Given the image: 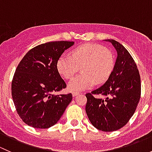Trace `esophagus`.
Listing matches in <instances>:
<instances>
[{"label": "esophagus", "mask_w": 152, "mask_h": 152, "mask_svg": "<svg viewBox=\"0 0 152 152\" xmlns=\"http://www.w3.org/2000/svg\"><path fill=\"white\" fill-rule=\"evenodd\" d=\"M79 94H80V93H79V92H73V93H72V95H73V97H76V96H78V95Z\"/></svg>", "instance_id": "esophagus-1"}]
</instances>
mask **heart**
<instances>
[{"instance_id": "b5f03b06", "label": "heart", "mask_w": 152, "mask_h": 152, "mask_svg": "<svg viewBox=\"0 0 152 152\" xmlns=\"http://www.w3.org/2000/svg\"><path fill=\"white\" fill-rule=\"evenodd\" d=\"M71 56L62 55L56 62V70L65 79L73 77L79 67L82 74L69 82L70 91L79 92L93 87L96 82L104 83L111 76L115 66L113 53L102 45L85 43L72 51Z\"/></svg>"}]
</instances>
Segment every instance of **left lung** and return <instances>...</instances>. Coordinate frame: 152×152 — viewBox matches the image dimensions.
<instances>
[{
  "label": "left lung",
  "instance_id": "obj_1",
  "mask_svg": "<svg viewBox=\"0 0 152 152\" xmlns=\"http://www.w3.org/2000/svg\"><path fill=\"white\" fill-rule=\"evenodd\" d=\"M117 51L114 69L102 87L87 93L85 110L93 126L104 132H113L128 123L140 101L141 86L137 65L120 42L108 39ZM104 96L105 99L94 97Z\"/></svg>",
  "mask_w": 152,
  "mask_h": 152
}]
</instances>
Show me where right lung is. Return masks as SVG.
Masks as SVG:
<instances>
[{"mask_svg":"<svg viewBox=\"0 0 152 152\" xmlns=\"http://www.w3.org/2000/svg\"><path fill=\"white\" fill-rule=\"evenodd\" d=\"M74 42L55 41L37 45L24 56L15 70L12 96L23 121L36 129L57 123L72 101V94L54 95L66 87L56 62Z\"/></svg>","mask_w":152,"mask_h":152,"instance_id":"obj_1","label":"right lung"}]
</instances>
